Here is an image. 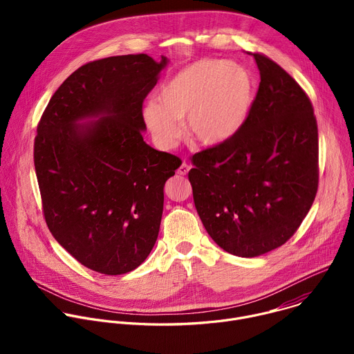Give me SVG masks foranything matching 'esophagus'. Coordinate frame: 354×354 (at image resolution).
<instances>
[{
  "label": "esophagus",
  "instance_id": "1",
  "mask_svg": "<svg viewBox=\"0 0 354 354\" xmlns=\"http://www.w3.org/2000/svg\"><path fill=\"white\" fill-rule=\"evenodd\" d=\"M189 169H190V167L186 162H182V165L178 168V174L179 175H186L189 172Z\"/></svg>",
  "mask_w": 354,
  "mask_h": 354
}]
</instances>
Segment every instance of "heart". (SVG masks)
<instances>
[{
    "label": "heart",
    "instance_id": "heart-1",
    "mask_svg": "<svg viewBox=\"0 0 354 354\" xmlns=\"http://www.w3.org/2000/svg\"><path fill=\"white\" fill-rule=\"evenodd\" d=\"M254 95V81L239 63L201 59L171 77L156 100L142 109L144 122L164 149L182 136L179 120L186 118L189 133L213 147L231 140L245 124Z\"/></svg>",
    "mask_w": 354,
    "mask_h": 354
}]
</instances>
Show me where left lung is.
Returning a JSON list of instances; mask_svg holds the SVG:
<instances>
[{
    "instance_id": "obj_1",
    "label": "left lung",
    "mask_w": 354,
    "mask_h": 354,
    "mask_svg": "<svg viewBox=\"0 0 354 354\" xmlns=\"http://www.w3.org/2000/svg\"><path fill=\"white\" fill-rule=\"evenodd\" d=\"M261 82L242 129L192 157L197 214L225 252L255 258L281 246L318 189V127L306 92L274 62L252 55Z\"/></svg>"
}]
</instances>
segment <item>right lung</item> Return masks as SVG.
I'll return each mask as SVG.
<instances>
[{
  "mask_svg": "<svg viewBox=\"0 0 354 354\" xmlns=\"http://www.w3.org/2000/svg\"><path fill=\"white\" fill-rule=\"evenodd\" d=\"M168 62L127 55L88 63L60 85L37 126L47 227L93 272L134 270L158 238L164 186L180 160L142 140V100Z\"/></svg>",
  "mask_w": 354,
  "mask_h": 354,
  "instance_id": "add662e5",
  "label": "right lung"
}]
</instances>
